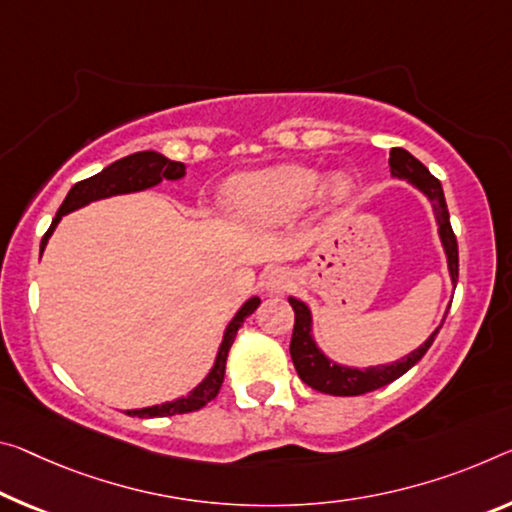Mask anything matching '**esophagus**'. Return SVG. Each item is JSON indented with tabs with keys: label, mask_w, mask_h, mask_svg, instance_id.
Listing matches in <instances>:
<instances>
[{
	"label": "esophagus",
	"mask_w": 512,
	"mask_h": 512,
	"mask_svg": "<svg viewBox=\"0 0 512 512\" xmlns=\"http://www.w3.org/2000/svg\"><path fill=\"white\" fill-rule=\"evenodd\" d=\"M262 287L269 296L282 294V291H287L291 287V273L285 269H273L264 275Z\"/></svg>",
	"instance_id": "esophagus-1"
}]
</instances>
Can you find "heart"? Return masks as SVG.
Returning a JSON list of instances; mask_svg holds the SVG:
<instances>
[{"label":"heart","instance_id":"1","mask_svg":"<svg viewBox=\"0 0 512 512\" xmlns=\"http://www.w3.org/2000/svg\"><path fill=\"white\" fill-rule=\"evenodd\" d=\"M321 173L310 166L282 164L232 175L223 186V207L241 223L257 227L282 225L296 218L314 200ZM355 180L348 173H332L321 186V198L339 207L353 198Z\"/></svg>","mask_w":512,"mask_h":512}]
</instances>
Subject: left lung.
<instances>
[{
	"instance_id": "1",
	"label": "left lung",
	"mask_w": 512,
	"mask_h": 512,
	"mask_svg": "<svg viewBox=\"0 0 512 512\" xmlns=\"http://www.w3.org/2000/svg\"><path fill=\"white\" fill-rule=\"evenodd\" d=\"M389 170H392V177L412 184L415 189L424 193L428 202H431L435 223H437V234H440V243H442V250L446 255V269H449L451 285H453V289H456L458 243H456V234H453V230H451L449 209H446V200H444V191H442L440 180H435V177L431 175V170H428L419 159L412 157V154L403 148H394L392 152H389ZM289 305L294 307V314H296L289 353H291V360H294L298 376L305 385L316 389V392L332 394V396L367 394V392H373V389L389 385L396 378H401L405 371L415 367V364L424 358L446 319V314H444L442 323L431 332V335H428L426 342L417 346L415 351L405 353L401 360H394L387 364H371V367L358 369V367H346V364L330 360L328 355L321 351L312 335L314 319H312V310L307 307V303H303V300L296 296H289Z\"/></svg>"
}]
</instances>
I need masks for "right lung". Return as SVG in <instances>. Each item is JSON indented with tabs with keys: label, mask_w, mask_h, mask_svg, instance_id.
<instances>
[{
	"label": "right lung",
	"mask_w": 512,
	"mask_h": 512,
	"mask_svg": "<svg viewBox=\"0 0 512 512\" xmlns=\"http://www.w3.org/2000/svg\"><path fill=\"white\" fill-rule=\"evenodd\" d=\"M186 175V166L182 161H173L164 157L161 152L154 150H143V152H134L129 157H123L118 161H113L111 166H107L100 173L88 177V180L77 182L72 189L68 191L66 200L56 212L54 221L50 225V230L45 232L43 241H40V255L47 246V241L56 230V225L66 214L77 212V209L91 205L95 200H104V198H113V196H125V193H139L145 189H152V186L161 184L164 180L168 182H177ZM259 303V296H250L246 303H243L237 314L232 316V321L225 326L221 346L216 351V360L212 364V369L200 383L191 389L186 396H177L173 401H164L157 405H150V408H136V410H125L127 415L141 417V419H150V417H173V415H184V412H193L200 410L202 405H207L209 401L216 399L218 389L223 385V376H225V360L227 353H230V346L237 337V330L243 326L246 316L253 314Z\"/></svg>",
	"instance_id": "1"
}]
</instances>
